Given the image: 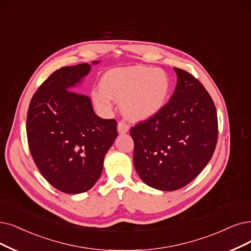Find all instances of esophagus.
<instances>
[{
	"mask_svg": "<svg viewBox=\"0 0 251 251\" xmlns=\"http://www.w3.org/2000/svg\"><path fill=\"white\" fill-rule=\"evenodd\" d=\"M117 129L119 134H126L128 132V126L125 122H119L117 125Z\"/></svg>",
	"mask_w": 251,
	"mask_h": 251,
	"instance_id": "obj_1",
	"label": "esophagus"
}]
</instances>
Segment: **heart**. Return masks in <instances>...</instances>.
<instances>
[{"instance_id":"heart-1","label":"heart","mask_w":251,"mask_h":251,"mask_svg":"<svg viewBox=\"0 0 251 251\" xmlns=\"http://www.w3.org/2000/svg\"><path fill=\"white\" fill-rule=\"evenodd\" d=\"M171 82L160 69L135 66L108 71L101 80V88L92 92L95 107L104 115L112 112L114 100L123 101L126 116L141 122L153 117L165 106Z\"/></svg>"}]
</instances>
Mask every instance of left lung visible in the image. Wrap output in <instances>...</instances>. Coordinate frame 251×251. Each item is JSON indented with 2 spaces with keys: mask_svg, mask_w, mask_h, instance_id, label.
Returning <instances> with one entry per match:
<instances>
[{
  "mask_svg": "<svg viewBox=\"0 0 251 251\" xmlns=\"http://www.w3.org/2000/svg\"><path fill=\"white\" fill-rule=\"evenodd\" d=\"M177 84L169 103L131 128L134 166L148 186L173 192L187 185L211 159L217 142V114L205 87L174 68Z\"/></svg>",
  "mask_w": 251,
  "mask_h": 251,
  "instance_id": "obj_1",
  "label": "left lung"
}]
</instances>
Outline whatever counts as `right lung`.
Instances as JSON below:
<instances>
[{
  "instance_id": "right-lung-1",
  "label": "right lung",
  "mask_w": 251,
  "mask_h": 251,
  "mask_svg": "<svg viewBox=\"0 0 251 251\" xmlns=\"http://www.w3.org/2000/svg\"><path fill=\"white\" fill-rule=\"evenodd\" d=\"M99 63L56 70L29 103L26 135L34 162L47 181L66 194L85 193L96 184L118 135L114 119L99 117L89 98L74 93Z\"/></svg>"
}]
</instances>
